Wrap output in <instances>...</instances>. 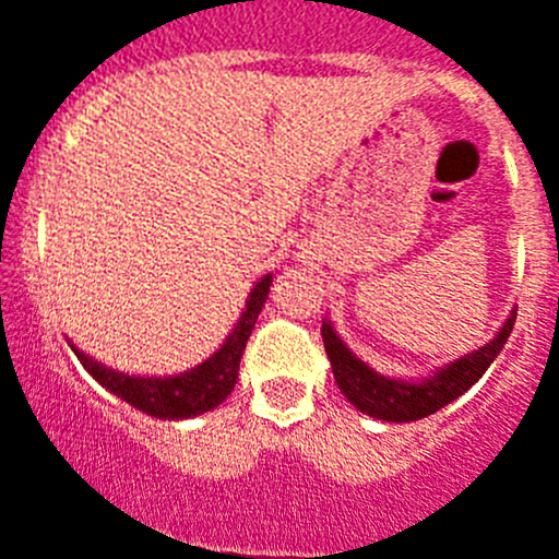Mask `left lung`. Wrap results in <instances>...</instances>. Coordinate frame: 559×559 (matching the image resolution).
Instances as JSON below:
<instances>
[{
  "label": "left lung",
  "instance_id": "1",
  "mask_svg": "<svg viewBox=\"0 0 559 559\" xmlns=\"http://www.w3.org/2000/svg\"><path fill=\"white\" fill-rule=\"evenodd\" d=\"M514 321L516 308L509 313V319L503 321V326H500V332L492 341L484 343L476 352L465 354V357L454 359V362L443 365L436 373L419 381L389 379V376L376 373L370 365H365L341 341L330 319L321 321V337H324V352L330 357L337 386H341V392L346 394V400L354 408L381 421H416L441 411L443 405L465 394L487 373L495 357L503 352L506 341H509L511 330H514Z\"/></svg>",
  "mask_w": 559,
  "mask_h": 559
}]
</instances>
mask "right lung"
Returning a JSON list of instances; mask_svg holds the SVG:
<instances>
[{
    "mask_svg": "<svg viewBox=\"0 0 559 559\" xmlns=\"http://www.w3.org/2000/svg\"><path fill=\"white\" fill-rule=\"evenodd\" d=\"M270 284H273V273H267L264 278L257 281V286H253L251 295H248L238 324L229 332L227 341L222 343V348H218L216 354H211L205 362H200L191 370H183V373H118V370L105 368L103 362H97L94 357L83 354L72 341L67 343H70V348L75 352V357L81 359L83 368L94 376V381H99L107 392L121 397L123 403L134 405L138 411L156 416V419H191V416H200L205 414V411H213L216 405H222L224 400L229 397L235 384H238L240 357H243L248 335H251L253 324H257V316L262 313L264 300H267Z\"/></svg>",
    "mask_w": 559,
    "mask_h": 559,
    "instance_id": "obj_1",
    "label": "right lung"
}]
</instances>
